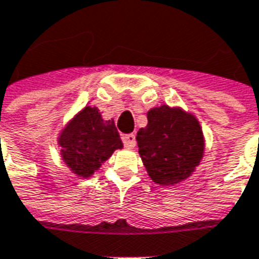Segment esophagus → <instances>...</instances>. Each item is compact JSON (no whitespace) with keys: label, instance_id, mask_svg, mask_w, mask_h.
<instances>
[{"label":"esophagus","instance_id":"esophagus-1","mask_svg":"<svg viewBox=\"0 0 259 259\" xmlns=\"http://www.w3.org/2000/svg\"><path fill=\"white\" fill-rule=\"evenodd\" d=\"M123 140V144L127 147V148H135L136 145V136L133 133H130V135H124L122 137Z\"/></svg>","mask_w":259,"mask_h":259}]
</instances>
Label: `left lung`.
Segmentation results:
<instances>
[{
    "mask_svg": "<svg viewBox=\"0 0 259 259\" xmlns=\"http://www.w3.org/2000/svg\"><path fill=\"white\" fill-rule=\"evenodd\" d=\"M148 123L137 132V145L149 178L173 187L189 178L204 156V136L195 114L162 104L147 112Z\"/></svg>",
    "mask_w": 259,
    "mask_h": 259,
    "instance_id": "left-lung-1",
    "label": "left lung"
}]
</instances>
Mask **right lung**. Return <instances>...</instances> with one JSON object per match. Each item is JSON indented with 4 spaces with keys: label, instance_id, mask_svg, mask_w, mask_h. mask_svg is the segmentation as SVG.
<instances>
[{
    "label": "right lung",
    "instance_id": "1",
    "mask_svg": "<svg viewBox=\"0 0 259 259\" xmlns=\"http://www.w3.org/2000/svg\"><path fill=\"white\" fill-rule=\"evenodd\" d=\"M60 156L76 177L91 178L111 158L123 148L114 119L105 120L97 107L86 105L71 118L57 137Z\"/></svg>",
    "mask_w": 259,
    "mask_h": 259
}]
</instances>
